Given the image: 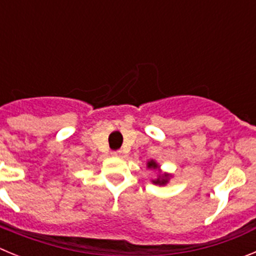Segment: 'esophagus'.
<instances>
[{"label":"esophagus","instance_id":"34e87169","mask_svg":"<svg viewBox=\"0 0 256 256\" xmlns=\"http://www.w3.org/2000/svg\"><path fill=\"white\" fill-rule=\"evenodd\" d=\"M112 156H118V158H120V156H123V151H122V150H115V151H112Z\"/></svg>","mask_w":256,"mask_h":256}]
</instances>
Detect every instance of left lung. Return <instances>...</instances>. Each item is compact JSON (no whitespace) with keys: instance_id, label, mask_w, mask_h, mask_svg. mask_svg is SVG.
<instances>
[{"instance_id":"obj_1","label":"left lung","mask_w":256,"mask_h":256,"mask_svg":"<svg viewBox=\"0 0 256 256\" xmlns=\"http://www.w3.org/2000/svg\"><path fill=\"white\" fill-rule=\"evenodd\" d=\"M148 168L156 169V168H158V164H156L155 162H152V160H151V162H148ZM166 177H168V174H165V176H160L158 180H154V183H155V184H165V183L168 182V178H166Z\"/></svg>"}]
</instances>
